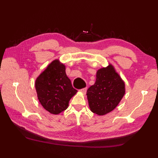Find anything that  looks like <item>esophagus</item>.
<instances>
[{
  "label": "esophagus",
  "mask_w": 158,
  "mask_h": 158,
  "mask_svg": "<svg viewBox=\"0 0 158 158\" xmlns=\"http://www.w3.org/2000/svg\"><path fill=\"white\" fill-rule=\"evenodd\" d=\"M79 91L81 92V93H83V94H85L86 92H87V88H83V89H80Z\"/></svg>",
  "instance_id": "esophagus-1"
}]
</instances>
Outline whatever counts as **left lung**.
<instances>
[{
  "label": "left lung",
  "instance_id": "8db88e82",
  "mask_svg": "<svg viewBox=\"0 0 158 158\" xmlns=\"http://www.w3.org/2000/svg\"><path fill=\"white\" fill-rule=\"evenodd\" d=\"M125 92V83L109 64L98 70L95 83L87 91L89 109L98 115H106L116 108Z\"/></svg>",
  "mask_w": 158,
  "mask_h": 158
}]
</instances>
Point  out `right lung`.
<instances>
[{
	"mask_svg": "<svg viewBox=\"0 0 158 158\" xmlns=\"http://www.w3.org/2000/svg\"><path fill=\"white\" fill-rule=\"evenodd\" d=\"M66 66L54 60L40 74L35 88L40 103L50 113L58 115L69 106L70 98L77 90L74 89L66 74Z\"/></svg>",
	"mask_w": 158,
	"mask_h": 158,
	"instance_id": "add662e5",
	"label": "right lung"
}]
</instances>
